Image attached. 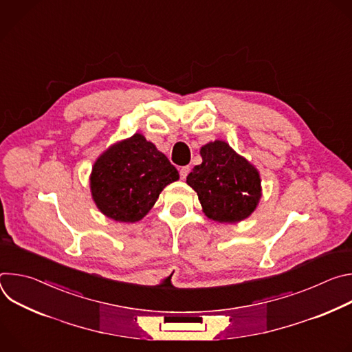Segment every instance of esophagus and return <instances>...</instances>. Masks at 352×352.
<instances>
[{"label": "esophagus", "mask_w": 352, "mask_h": 352, "mask_svg": "<svg viewBox=\"0 0 352 352\" xmlns=\"http://www.w3.org/2000/svg\"><path fill=\"white\" fill-rule=\"evenodd\" d=\"M189 166H184V167H181V170H179V175H181V179H185L186 178V175L189 174Z\"/></svg>", "instance_id": "34e87169"}]
</instances>
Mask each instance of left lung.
<instances>
[{
  "label": "left lung",
  "mask_w": 352,
  "mask_h": 352,
  "mask_svg": "<svg viewBox=\"0 0 352 352\" xmlns=\"http://www.w3.org/2000/svg\"><path fill=\"white\" fill-rule=\"evenodd\" d=\"M202 164L195 166L186 184L197 193L204 213L219 223H238L252 214L262 196L255 166L224 140L200 148Z\"/></svg>",
  "instance_id": "8db88e82"
}]
</instances>
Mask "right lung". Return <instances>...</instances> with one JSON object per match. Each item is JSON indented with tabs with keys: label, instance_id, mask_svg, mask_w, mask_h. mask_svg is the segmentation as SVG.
I'll list each match as a JSON object with an SVG mask.
<instances>
[{
	"label": "right lung",
	"instance_id": "add662e5",
	"mask_svg": "<svg viewBox=\"0 0 352 352\" xmlns=\"http://www.w3.org/2000/svg\"><path fill=\"white\" fill-rule=\"evenodd\" d=\"M179 174L170 160L140 133L110 146L91 168L90 190L96 206L120 223L142 220L160 192Z\"/></svg>",
	"mask_w": 352,
	"mask_h": 352
}]
</instances>
